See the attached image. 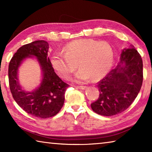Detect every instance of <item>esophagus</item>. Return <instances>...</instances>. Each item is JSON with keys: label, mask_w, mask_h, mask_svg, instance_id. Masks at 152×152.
<instances>
[{"label": "esophagus", "mask_w": 152, "mask_h": 152, "mask_svg": "<svg viewBox=\"0 0 152 152\" xmlns=\"http://www.w3.org/2000/svg\"><path fill=\"white\" fill-rule=\"evenodd\" d=\"M86 87L87 86H76V88L81 89V90H84L85 88H86Z\"/></svg>", "instance_id": "obj_1"}]
</instances>
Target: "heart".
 <instances>
[{
	"mask_svg": "<svg viewBox=\"0 0 152 152\" xmlns=\"http://www.w3.org/2000/svg\"><path fill=\"white\" fill-rule=\"evenodd\" d=\"M64 52H56L51 64L59 76L68 80L78 68L76 81L84 82L91 78L97 80L109 72L114 61V50L109 43L91 39H78L68 43Z\"/></svg>",
	"mask_w": 152,
	"mask_h": 152,
	"instance_id": "obj_1",
	"label": "heart"
}]
</instances>
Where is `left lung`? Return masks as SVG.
I'll return each instance as SVG.
<instances>
[{
	"label": "left lung",
	"mask_w": 152,
	"mask_h": 152,
	"mask_svg": "<svg viewBox=\"0 0 152 152\" xmlns=\"http://www.w3.org/2000/svg\"><path fill=\"white\" fill-rule=\"evenodd\" d=\"M121 62L98 82L99 97L91 103L97 114L113 116L124 111L132 104L143 82V61L134 46L123 50Z\"/></svg>",
	"instance_id": "obj_1"
}]
</instances>
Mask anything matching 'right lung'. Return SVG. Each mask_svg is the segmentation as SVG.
<instances>
[{"label": "right lung", "mask_w": 152, "mask_h": 152, "mask_svg": "<svg viewBox=\"0 0 152 152\" xmlns=\"http://www.w3.org/2000/svg\"><path fill=\"white\" fill-rule=\"evenodd\" d=\"M48 43L38 40L20 47L9 65V82L12 97L25 112L45 119L55 116L63 107L66 90L69 84L62 81L54 72L48 57ZM31 55L35 56L42 66L43 80L40 86L32 93L25 92L17 80V70L21 61Z\"/></svg>", "instance_id": "right-lung-1"}]
</instances>
